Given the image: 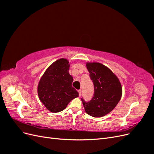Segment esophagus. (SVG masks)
I'll return each mask as SVG.
<instances>
[{"mask_svg": "<svg viewBox=\"0 0 154 154\" xmlns=\"http://www.w3.org/2000/svg\"><path fill=\"white\" fill-rule=\"evenodd\" d=\"M78 93H79V96H81L82 95V90L81 89H80V90H78Z\"/></svg>", "mask_w": 154, "mask_h": 154, "instance_id": "34e87169", "label": "esophagus"}]
</instances>
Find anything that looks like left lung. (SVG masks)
Returning <instances> with one entry per match:
<instances>
[{"instance_id": "left-lung-1", "label": "left lung", "mask_w": 154, "mask_h": 154, "mask_svg": "<svg viewBox=\"0 0 154 154\" xmlns=\"http://www.w3.org/2000/svg\"><path fill=\"white\" fill-rule=\"evenodd\" d=\"M87 68L94 84V95L90 101H82L86 112L92 117H102L112 110L122 95V87L118 77L100 63H87Z\"/></svg>"}]
</instances>
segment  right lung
<instances>
[{"label":"right lung","mask_w":154,"mask_h":154,"mask_svg":"<svg viewBox=\"0 0 154 154\" xmlns=\"http://www.w3.org/2000/svg\"><path fill=\"white\" fill-rule=\"evenodd\" d=\"M69 67L67 59L58 60L47 69L39 82V99L51 112L64 110L70 101L78 97V92L72 87Z\"/></svg>","instance_id":"1"}]
</instances>
